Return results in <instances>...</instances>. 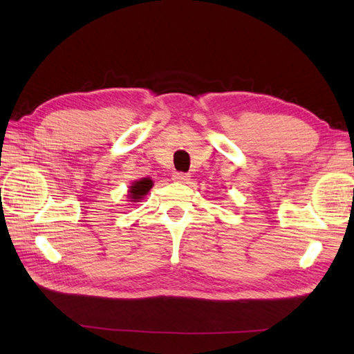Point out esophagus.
<instances>
[{
    "label": "esophagus",
    "instance_id": "esophagus-1",
    "mask_svg": "<svg viewBox=\"0 0 354 354\" xmlns=\"http://www.w3.org/2000/svg\"><path fill=\"white\" fill-rule=\"evenodd\" d=\"M171 179H173V181H175V183L185 184V183L190 179V175H189V173H184V171H175V173H173V175H171Z\"/></svg>",
    "mask_w": 354,
    "mask_h": 354
}]
</instances>
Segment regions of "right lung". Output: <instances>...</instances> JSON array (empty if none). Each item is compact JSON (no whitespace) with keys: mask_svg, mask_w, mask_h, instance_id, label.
Segmentation results:
<instances>
[{"mask_svg":"<svg viewBox=\"0 0 354 354\" xmlns=\"http://www.w3.org/2000/svg\"><path fill=\"white\" fill-rule=\"evenodd\" d=\"M152 185H153V183L150 181V179H147V178H142L141 181H137V183H133L132 185H131V199H133V201H138V199H141L142 196H145V194H147V192L152 189Z\"/></svg>","mask_w":354,"mask_h":354,"instance_id":"1","label":"right lung"}]
</instances>
